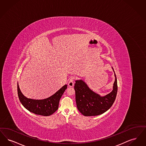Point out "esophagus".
Returning <instances> with one entry per match:
<instances>
[{
  "label": "esophagus",
  "instance_id": "34e87169",
  "mask_svg": "<svg viewBox=\"0 0 146 146\" xmlns=\"http://www.w3.org/2000/svg\"><path fill=\"white\" fill-rule=\"evenodd\" d=\"M74 77H72L69 81V82H68V86L70 87H72L74 85Z\"/></svg>",
  "mask_w": 146,
  "mask_h": 146
}]
</instances>
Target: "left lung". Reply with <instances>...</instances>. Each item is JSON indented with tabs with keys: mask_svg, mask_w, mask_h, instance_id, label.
I'll return each instance as SVG.
<instances>
[{
	"mask_svg": "<svg viewBox=\"0 0 146 146\" xmlns=\"http://www.w3.org/2000/svg\"><path fill=\"white\" fill-rule=\"evenodd\" d=\"M114 76L115 81L113 90L104 96H101L92 91L82 80H76L74 86L76 105L78 111L83 115L84 116L100 115L107 111L112 106L118 89L117 80L115 72Z\"/></svg>",
	"mask_w": 146,
	"mask_h": 146,
	"instance_id": "obj_1",
	"label": "left lung"
}]
</instances>
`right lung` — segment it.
I'll return each instance as SVG.
<instances>
[{
  "label": "right lung",
  "instance_id": "obj_1",
  "mask_svg": "<svg viewBox=\"0 0 146 146\" xmlns=\"http://www.w3.org/2000/svg\"><path fill=\"white\" fill-rule=\"evenodd\" d=\"M67 85L65 84L50 97L42 100L28 99L21 92L17 83V93L19 101L25 108L34 114L48 116L54 113L58 109L59 100L63 94Z\"/></svg>",
  "mask_w": 146,
  "mask_h": 146
}]
</instances>
